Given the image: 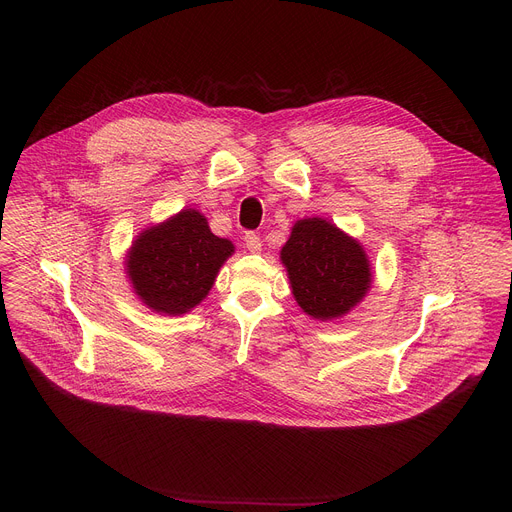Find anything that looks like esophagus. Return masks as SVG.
<instances>
[{"label": "esophagus", "instance_id": "1", "mask_svg": "<svg viewBox=\"0 0 512 512\" xmlns=\"http://www.w3.org/2000/svg\"><path fill=\"white\" fill-rule=\"evenodd\" d=\"M245 247L251 253H259L261 251V239L257 233H245Z\"/></svg>", "mask_w": 512, "mask_h": 512}]
</instances>
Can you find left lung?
Returning <instances> with one entry per match:
<instances>
[{
  "label": "left lung",
  "mask_w": 512,
  "mask_h": 512,
  "mask_svg": "<svg viewBox=\"0 0 512 512\" xmlns=\"http://www.w3.org/2000/svg\"><path fill=\"white\" fill-rule=\"evenodd\" d=\"M291 294L316 320L348 314L371 287V265L362 245L324 218H302L281 247Z\"/></svg>",
  "instance_id": "8db88e82"
}]
</instances>
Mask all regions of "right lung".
Masks as SVG:
<instances>
[{
	"mask_svg": "<svg viewBox=\"0 0 512 512\" xmlns=\"http://www.w3.org/2000/svg\"><path fill=\"white\" fill-rule=\"evenodd\" d=\"M235 253L229 239L212 235L204 214L184 208L145 229L127 251L125 267L137 298L158 314L180 316L198 306Z\"/></svg>",
	"mask_w": 512,
	"mask_h": 512,
	"instance_id": "add662e5",
	"label": "right lung"
}]
</instances>
